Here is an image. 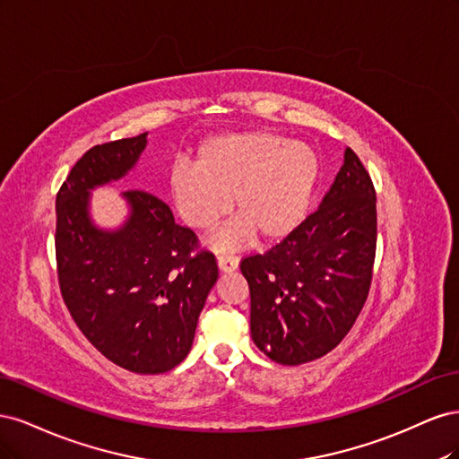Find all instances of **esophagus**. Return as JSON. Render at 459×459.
<instances>
[{
	"instance_id": "34e87169",
	"label": "esophagus",
	"mask_w": 459,
	"mask_h": 459,
	"mask_svg": "<svg viewBox=\"0 0 459 459\" xmlns=\"http://www.w3.org/2000/svg\"><path fill=\"white\" fill-rule=\"evenodd\" d=\"M218 268H220V272H224V273L235 272L239 268V258L221 255V256H218Z\"/></svg>"
}]
</instances>
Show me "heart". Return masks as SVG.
Returning a JSON list of instances; mask_svg holds the SVG:
<instances>
[{
    "instance_id": "obj_1",
    "label": "heart",
    "mask_w": 459,
    "mask_h": 459,
    "mask_svg": "<svg viewBox=\"0 0 459 459\" xmlns=\"http://www.w3.org/2000/svg\"><path fill=\"white\" fill-rule=\"evenodd\" d=\"M319 176L317 152L268 130L224 134L206 140L195 164L178 162L169 187L178 214L208 231L231 211L238 214L212 239L218 251L255 239H281L307 214Z\"/></svg>"
}]
</instances>
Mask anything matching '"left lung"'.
Wrapping results in <instances>:
<instances>
[{
    "mask_svg": "<svg viewBox=\"0 0 459 459\" xmlns=\"http://www.w3.org/2000/svg\"><path fill=\"white\" fill-rule=\"evenodd\" d=\"M373 182L356 152L319 208L268 253L247 256L251 337L283 366L312 362L346 337L362 312L377 243Z\"/></svg>",
    "mask_w": 459,
    "mask_h": 459,
    "instance_id": "8db88e82",
    "label": "left lung"
}]
</instances>
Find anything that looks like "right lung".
Masks as SVG:
<instances>
[{"mask_svg":"<svg viewBox=\"0 0 459 459\" xmlns=\"http://www.w3.org/2000/svg\"><path fill=\"white\" fill-rule=\"evenodd\" d=\"M145 147L147 132L95 145L73 166L55 203V255L63 300L86 339L113 364L152 375L189 354L218 266L212 253L193 255L197 235L142 189L122 193L120 228L95 226L90 193L126 176Z\"/></svg>","mask_w":459,"mask_h":459,"instance_id":"1","label":"right lung"}]
</instances>
